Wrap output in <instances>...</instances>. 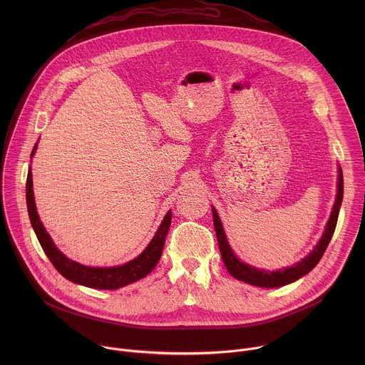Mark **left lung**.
<instances>
[{
    "mask_svg": "<svg viewBox=\"0 0 365 365\" xmlns=\"http://www.w3.org/2000/svg\"><path fill=\"white\" fill-rule=\"evenodd\" d=\"M339 190H337V197H336V202H334V207L331 210V215H330V219L327 222V226H326V230L320 239V242L317 243V246L313 249L312 253L304 259L302 261H299L298 264H295L294 267H288L285 269H279V271H262L259 268H255L252 265H247L245 262L239 260L227 240H226V236H225V232H223V227H222V223H220V219L216 213V210L212 208V215H213V225H215V232H216V237H217V245H219V250H220V255H222V260L225 267L227 268V271L237 279L243 281V282H247V284H252V285H256V287H261V288H277V287H284L287 284H291L297 279H299L301 277H304L305 274H308L311 269H313L316 267V264L320 261L322 256L324 255L330 240H331V236L334 233V229H336V225H337V217H339V210H340V205H341V201H343V173H341V168L339 167Z\"/></svg>",
    "mask_w": 365,
    "mask_h": 365,
    "instance_id": "1",
    "label": "left lung"
}]
</instances>
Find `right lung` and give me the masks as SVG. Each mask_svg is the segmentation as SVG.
Masks as SVG:
<instances>
[{
  "label": "right lung",
  "instance_id": "add662e5",
  "mask_svg": "<svg viewBox=\"0 0 365 365\" xmlns=\"http://www.w3.org/2000/svg\"><path fill=\"white\" fill-rule=\"evenodd\" d=\"M35 150H36V145H35L31 156L35 155ZM26 205H28V213H29L32 227L38 236V240H39L43 252L46 253L48 259L54 265V268L68 281L84 285V287L97 288V289H118V288L132 284L140 278H145L156 267L157 262L161 257L165 236H167V232H168L170 223H171V210H168L167 215L164 216L155 237L149 243V246L135 260L129 261V262H126L123 265H118V267L94 268V267L81 265L76 261L67 259L53 245L52 239L48 235V232L45 230L42 222L39 220L38 212H36L34 190H32L31 168L28 171V178H26Z\"/></svg>",
  "mask_w": 365,
  "mask_h": 365
}]
</instances>
